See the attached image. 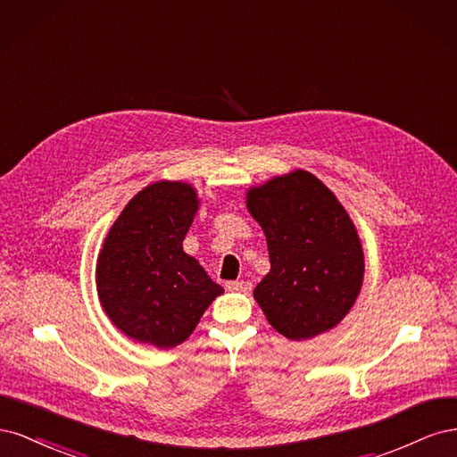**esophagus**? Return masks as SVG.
<instances>
[{"label": "esophagus", "mask_w": 457, "mask_h": 457, "mask_svg": "<svg viewBox=\"0 0 457 457\" xmlns=\"http://www.w3.org/2000/svg\"><path fill=\"white\" fill-rule=\"evenodd\" d=\"M227 289H230V292H244V294H247L252 289V284L250 282H244V280H234V282H227Z\"/></svg>", "instance_id": "1"}]
</instances>
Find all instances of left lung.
I'll return each mask as SVG.
<instances>
[{
  "mask_svg": "<svg viewBox=\"0 0 457 457\" xmlns=\"http://www.w3.org/2000/svg\"><path fill=\"white\" fill-rule=\"evenodd\" d=\"M247 210L267 237L270 272L253 295L270 326L295 341L337 326L361 294L364 253L334 192L297 170L247 192Z\"/></svg>",
  "mask_w": 457,
  "mask_h": 457,
  "instance_id": "left-lung-1",
  "label": "left lung"
}]
</instances>
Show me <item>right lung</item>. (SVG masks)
Listing matches in <instances>:
<instances>
[{
  "mask_svg": "<svg viewBox=\"0 0 457 457\" xmlns=\"http://www.w3.org/2000/svg\"><path fill=\"white\" fill-rule=\"evenodd\" d=\"M196 210L190 185L160 181L143 188L110 228L96 261V292L110 320L128 337L171 349L223 294L183 252Z\"/></svg>",
  "mask_w": 457,
  "mask_h": 457,
  "instance_id": "add662e5",
  "label": "right lung"
}]
</instances>
